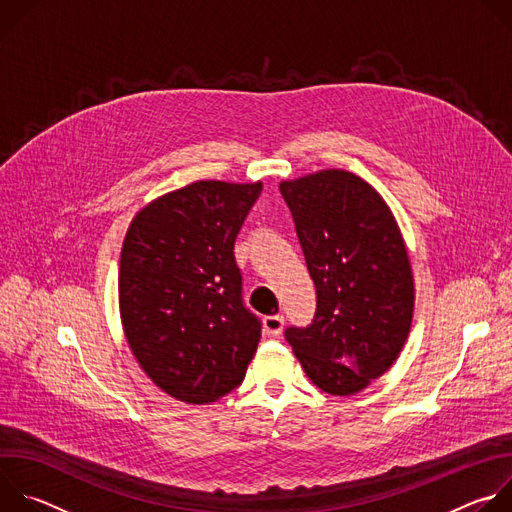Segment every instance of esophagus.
Segmentation results:
<instances>
[{
	"instance_id": "1",
	"label": "esophagus",
	"mask_w": 512,
	"mask_h": 512,
	"mask_svg": "<svg viewBox=\"0 0 512 512\" xmlns=\"http://www.w3.org/2000/svg\"><path fill=\"white\" fill-rule=\"evenodd\" d=\"M263 330L267 336H279L283 330V316L273 314V316H265L263 318Z\"/></svg>"
}]
</instances>
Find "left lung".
<instances>
[{
  "label": "left lung",
  "mask_w": 512,
  "mask_h": 512,
  "mask_svg": "<svg viewBox=\"0 0 512 512\" xmlns=\"http://www.w3.org/2000/svg\"><path fill=\"white\" fill-rule=\"evenodd\" d=\"M316 285V314L289 326L310 381L346 397L397 360L413 318V273L395 216L381 194L346 170L279 184Z\"/></svg>",
  "instance_id": "1"
}]
</instances>
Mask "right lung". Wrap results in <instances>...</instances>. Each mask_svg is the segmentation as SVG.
<instances>
[{
  "mask_svg": "<svg viewBox=\"0 0 512 512\" xmlns=\"http://www.w3.org/2000/svg\"><path fill=\"white\" fill-rule=\"evenodd\" d=\"M261 190L200 180L141 208L125 235V338L145 375L178 401L225 397L257 350L261 320L243 304L235 239Z\"/></svg>",
  "mask_w": 512,
  "mask_h": 512,
  "instance_id": "obj_1",
  "label": "right lung"
}]
</instances>
